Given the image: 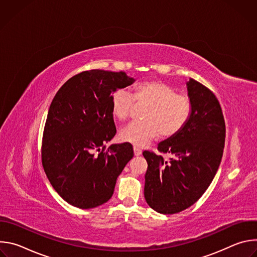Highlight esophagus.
Wrapping results in <instances>:
<instances>
[{
    "label": "esophagus",
    "instance_id": "obj_1",
    "mask_svg": "<svg viewBox=\"0 0 257 257\" xmlns=\"http://www.w3.org/2000/svg\"><path fill=\"white\" fill-rule=\"evenodd\" d=\"M133 151H134V155L135 156H140L141 155V150L140 149H138V148H136V146H134V148H133Z\"/></svg>",
    "mask_w": 257,
    "mask_h": 257
}]
</instances>
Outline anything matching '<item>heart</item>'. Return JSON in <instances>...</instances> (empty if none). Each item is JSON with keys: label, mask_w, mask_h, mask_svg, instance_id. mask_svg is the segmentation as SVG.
Returning <instances> with one entry per match:
<instances>
[{"label": "heart", "mask_w": 257, "mask_h": 257, "mask_svg": "<svg viewBox=\"0 0 257 257\" xmlns=\"http://www.w3.org/2000/svg\"><path fill=\"white\" fill-rule=\"evenodd\" d=\"M133 96L125 89H117L111 95V109L120 121L130 118L135 100L148 104L143 119L125 126L120 131L123 141L137 146L149 144L160 135L170 138L186 126L192 115V102L187 95L176 93L170 85L161 81H144L134 87Z\"/></svg>", "instance_id": "b5f03b06"}]
</instances>
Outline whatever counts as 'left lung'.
Returning <instances> with one entry per match:
<instances>
[{"mask_svg":"<svg viewBox=\"0 0 257 257\" xmlns=\"http://www.w3.org/2000/svg\"><path fill=\"white\" fill-rule=\"evenodd\" d=\"M192 102L190 120L177 135L161 142L159 153L144 151L148 162L144 197L163 214H174L194 204L205 192L221 164L226 125L221 104L213 92L200 82L188 83Z\"/></svg>","mask_w":257,"mask_h":257,"instance_id":"8db88e82","label":"left lung"}]
</instances>
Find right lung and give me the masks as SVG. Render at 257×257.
<instances>
[{
    "instance_id": "right-lung-1",
    "label": "right lung",
    "mask_w": 257,
    "mask_h": 257,
    "mask_svg": "<svg viewBox=\"0 0 257 257\" xmlns=\"http://www.w3.org/2000/svg\"><path fill=\"white\" fill-rule=\"evenodd\" d=\"M134 82L124 72L82 71L56 93L42 141L45 173L69 204L88 209L112 197L118 176L133 158L129 142L103 144L116 132L111 95Z\"/></svg>"
}]
</instances>
